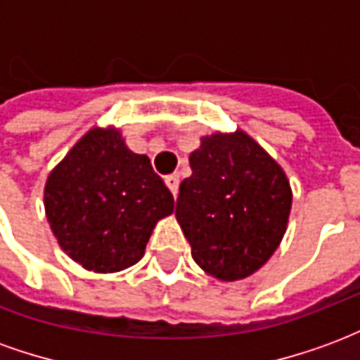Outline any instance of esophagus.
Returning <instances> with one entry per match:
<instances>
[{"label": "esophagus", "instance_id": "34e87169", "mask_svg": "<svg viewBox=\"0 0 360 360\" xmlns=\"http://www.w3.org/2000/svg\"><path fill=\"white\" fill-rule=\"evenodd\" d=\"M165 185L172 191L173 196H177V193H179V177L177 175H167L165 177Z\"/></svg>", "mask_w": 360, "mask_h": 360}]
</instances>
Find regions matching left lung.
<instances>
[{
  "mask_svg": "<svg viewBox=\"0 0 360 360\" xmlns=\"http://www.w3.org/2000/svg\"><path fill=\"white\" fill-rule=\"evenodd\" d=\"M188 164L175 218L195 262L221 281L255 274L287 229L293 196L283 169L243 131L204 136Z\"/></svg>",
  "mask_w": 360,
  "mask_h": 360,
  "instance_id": "8db88e82",
  "label": "left lung"
}]
</instances>
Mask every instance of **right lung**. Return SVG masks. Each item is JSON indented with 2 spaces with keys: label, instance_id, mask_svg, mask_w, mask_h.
Segmentation results:
<instances>
[{
  "label": "right lung",
  "instance_id": "1",
  "mask_svg": "<svg viewBox=\"0 0 360 360\" xmlns=\"http://www.w3.org/2000/svg\"><path fill=\"white\" fill-rule=\"evenodd\" d=\"M44 206L59 247L82 268L111 274L141 260L173 195L117 129L94 127L53 167Z\"/></svg>",
  "mask_w": 360,
  "mask_h": 360
}]
</instances>
